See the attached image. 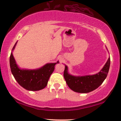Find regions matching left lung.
Listing matches in <instances>:
<instances>
[{
	"label": "left lung",
	"instance_id": "obj_1",
	"mask_svg": "<svg viewBox=\"0 0 121 121\" xmlns=\"http://www.w3.org/2000/svg\"><path fill=\"white\" fill-rule=\"evenodd\" d=\"M110 58L99 72L93 75L76 76L69 74L68 67L65 65L64 77L68 87L72 91L79 93H88L94 91L102 84L109 71Z\"/></svg>",
	"mask_w": 121,
	"mask_h": 121
}]
</instances>
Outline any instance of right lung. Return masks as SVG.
Wrapping results in <instances>:
<instances>
[{"label": "right lung", "instance_id": "add662e5", "mask_svg": "<svg viewBox=\"0 0 121 121\" xmlns=\"http://www.w3.org/2000/svg\"><path fill=\"white\" fill-rule=\"evenodd\" d=\"M17 42L14 45L12 51L14 50ZM55 63H48L43 67L35 69H25L18 67L16 63L13 53L10 57L11 71L18 84L29 91H39L47 86L50 75L54 70Z\"/></svg>", "mask_w": 121, "mask_h": 121}]
</instances>
